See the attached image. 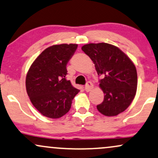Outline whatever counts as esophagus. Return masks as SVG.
Segmentation results:
<instances>
[{
    "label": "esophagus",
    "mask_w": 158,
    "mask_h": 158,
    "mask_svg": "<svg viewBox=\"0 0 158 158\" xmlns=\"http://www.w3.org/2000/svg\"><path fill=\"white\" fill-rule=\"evenodd\" d=\"M93 88H94L93 84H92V83L91 82H88L86 83V86H85V90H86V92H87L92 91V89Z\"/></svg>",
    "instance_id": "obj_1"
}]
</instances>
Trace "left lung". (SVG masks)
I'll return each instance as SVG.
<instances>
[{"label": "left lung", "mask_w": 158, "mask_h": 158, "mask_svg": "<svg viewBox=\"0 0 158 158\" xmlns=\"http://www.w3.org/2000/svg\"><path fill=\"white\" fill-rule=\"evenodd\" d=\"M81 49L93 61L99 86L104 93L98 110L105 116H116L130 106L138 87V75L134 63L117 46L106 43L88 44Z\"/></svg>", "instance_id": "left-lung-1"}]
</instances>
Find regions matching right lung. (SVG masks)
<instances>
[{
	"label": "right lung",
	"mask_w": 158,
	"mask_h": 158,
	"mask_svg": "<svg viewBox=\"0 0 158 158\" xmlns=\"http://www.w3.org/2000/svg\"><path fill=\"white\" fill-rule=\"evenodd\" d=\"M77 44H57L44 49L28 70L26 89L35 108L44 116L61 118L71 108L80 92L66 79V64Z\"/></svg>",
	"instance_id": "obj_1"
}]
</instances>
